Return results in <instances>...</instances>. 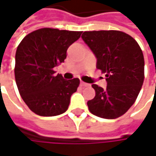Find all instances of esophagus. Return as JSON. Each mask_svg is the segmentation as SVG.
Returning <instances> with one entry per match:
<instances>
[{
    "instance_id": "1",
    "label": "esophagus",
    "mask_w": 156,
    "mask_h": 156,
    "mask_svg": "<svg viewBox=\"0 0 156 156\" xmlns=\"http://www.w3.org/2000/svg\"><path fill=\"white\" fill-rule=\"evenodd\" d=\"M80 86H81V87H89L90 85H89V84H87V83H85V82L81 81V82H80Z\"/></svg>"
}]
</instances>
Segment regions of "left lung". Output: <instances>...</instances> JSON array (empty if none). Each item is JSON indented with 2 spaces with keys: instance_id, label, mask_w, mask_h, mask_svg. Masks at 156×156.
<instances>
[{
  "instance_id": "8db88e82",
  "label": "left lung",
  "mask_w": 156,
  "mask_h": 156,
  "mask_svg": "<svg viewBox=\"0 0 156 156\" xmlns=\"http://www.w3.org/2000/svg\"><path fill=\"white\" fill-rule=\"evenodd\" d=\"M81 38L97 58V68L107 73V88L96 84L89 111L99 117L114 119L124 115L135 103L144 78V60L138 43L119 30L83 32Z\"/></svg>"
}]
</instances>
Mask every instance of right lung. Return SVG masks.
I'll return each mask as SVG.
<instances>
[{
    "label": "right lung",
    "instance_id": "1",
    "mask_svg": "<svg viewBox=\"0 0 156 156\" xmlns=\"http://www.w3.org/2000/svg\"><path fill=\"white\" fill-rule=\"evenodd\" d=\"M82 31L43 28L24 37L15 55V80L19 92L32 112L54 116L67 111L79 79L65 80L54 68L64 62L67 50Z\"/></svg>",
    "mask_w": 156,
    "mask_h": 156
}]
</instances>
